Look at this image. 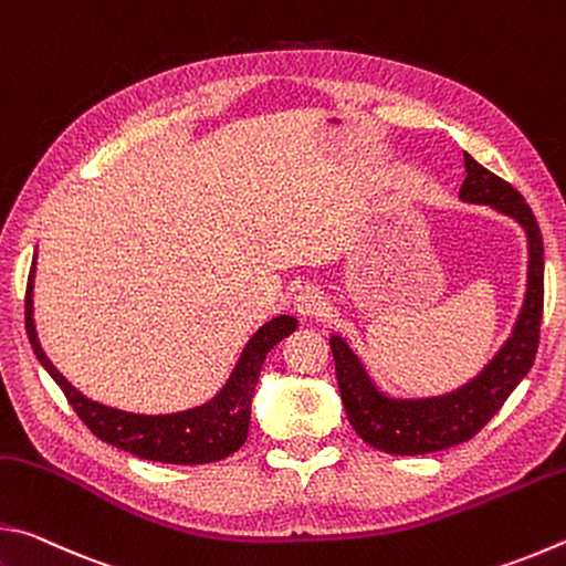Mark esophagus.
Instances as JSON below:
<instances>
[{
	"instance_id": "1",
	"label": "esophagus",
	"mask_w": 566,
	"mask_h": 566,
	"mask_svg": "<svg viewBox=\"0 0 566 566\" xmlns=\"http://www.w3.org/2000/svg\"><path fill=\"white\" fill-rule=\"evenodd\" d=\"M296 312L302 314V317H322L324 312L329 310V302L319 286H304V290L296 294Z\"/></svg>"
}]
</instances>
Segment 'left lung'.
<instances>
[{
  "label": "left lung",
  "instance_id": "left-lung-1",
  "mask_svg": "<svg viewBox=\"0 0 566 566\" xmlns=\"http://www.w3.org/2000/svg\"><path fill=\"white\" fill-rule=\"evenodd\" d=\"M467 179L459 197L464 202L492 205L502 214L516 219L530 237V284L524 310L512 339L492 359L482 375L467 387L437 399L395 401L379 395L354 352L337 334L329 339L339 395L349 424L364 442L387 454H429L439 449L469 442L482 432L486 421L502 409L506 397L532 369L544 312V242L530 205L510 181L492 175L476 159L464 155Z\"/></svg>",
  "mask_w": 566,
  "mask_h": 566
}]
</instances>
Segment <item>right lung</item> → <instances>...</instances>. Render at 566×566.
<instances>
[{"label":"right lung","mask_w":566,"mask_h":566,"mask_svg":"<svg viewBox=\"0 0 566 566\" xmlns=\"http://www.w3.org/2000/svg\"><path fill=\"white\" fill-rule=\"evenodd\" d=\"M32 276L34 266L27 280L24 296V327L30 337L36 359L44 364L52 379L64 391L66 401L76 411L90 432L117 449H124L139 459L165 464H209L219 462L229 454H234L239 447L247 442L249 434V409H252V395L256 381H260L262 364L266 354L276 342L300 327L294 317H276L254 334L252 342L239 359L237 369L222 395L209 405L181 411V415L167 417H139L127 415V411L102 407L97 401L80 395L70 381H66L54 364L46 359L40 342H36L34 319H32Z\"/></svg>","instance_id":"1"}]
</instances>
